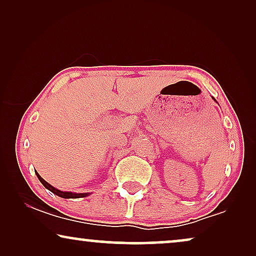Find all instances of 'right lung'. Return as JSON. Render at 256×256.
<instances>
[{
  "label": "right lung",
  "instance_id": "add662e5",
  "mask_svg": "<svg viewBox=\"0 0 256 256\" xmlns=\"http://www.w3.org/2000/svg\"><path fill=\"white\" fill-rule=\"evenodd\" d=\"M37 177H38V180H40V183L43 184L44 186L48 188V190H50L52 194H57V196H59V197H62V198H66V199H68V198H82V197H86V196H88V194H73V192H64V191L57 190V188H54V186H52V185L48 184V182H45L43 178H42L38 174H37Z\"/></svg>",
  "mask_w": 256,
  "mask_h": 256
}]
</instances>
